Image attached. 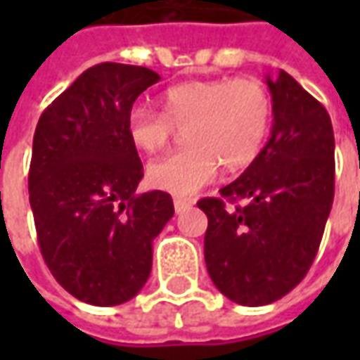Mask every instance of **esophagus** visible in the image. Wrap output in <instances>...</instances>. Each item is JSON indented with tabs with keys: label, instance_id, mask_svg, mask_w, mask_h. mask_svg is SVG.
Here are the masks:
<instances>
[{
	"label": "esophagus",
	"instance_id": "1",
	"mask_svg": "<svg viewBox=\"0 0 360 360\" xmlns=\"http://www.w3.org/2000/svg\"><path fill=\"white\" fill-rule=\"evenodd\" d=\"M191 206H193V202H191V200H185V198H175V200H173V208H175L177 214L185 212L187 208H191Z\"/></svg>",
	"mask_w": 360,
	"mask_h": 360
}]
</instances>
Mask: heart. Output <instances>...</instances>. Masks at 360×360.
I'll return each mask as SVG.
<instances>
[{"mask_svg": "<svg viewBox=\"0 0 360 360\" xmlns=\"http://www.w3.org/2000/svg\"><path fill=\"white\" fill-rule=\"evenodd\" d=\"M271 125V98L257 79L191 81L172 86L164 96V113L133 108L127 119L129 139L154 154L185 129L187 148L172 152L148 165L152 187L191 196L227 172L245 169L264 148Z\"/></svg>", "mask_w": 360, "mask_h": 360, "instance_id": "heart-1", "label": "heart"}]
</instances>
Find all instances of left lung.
<instances>
[{
	"label": "left lung",
	"mask_w": 360,
	"mask_h": 360,
	"mask_svg": "<svg viewBox=\"0 0 360 360\" xmlns=\"http://www.w3.org/2000/svg\"><path fill=\"white\" fill-rule=\"evenodd\" d=\"M270 141L219 196L198 200L208 216L204 260L214 285L245 307L278 301L314 262L335 183L333 129L316 98L291 75L266 77Z\"/></svg>",
	"instance_id": "obj_1"
}]
</instances>
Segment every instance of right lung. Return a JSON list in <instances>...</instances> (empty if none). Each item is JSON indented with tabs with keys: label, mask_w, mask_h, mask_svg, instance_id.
Masks as SVG:
<instances>
[{
	"label": "right lung",
	"mask_w": 360,
	"mask_h": 360,
	"mask_svg": "<svg viewBox=\"0 0 360 360\" xmlns=\"http://www.w3.org/2000/svg\"><path fill=\"white\" fill-rule=\"evenodd\" d=\"M158 81L146 67L98 63L36 125L28 195L40 252L59 285L96 307L141 291L173 216L167 193H134L144 173L127 131L134 100Z\"/></svg>",
	"instance_id": "1"
}]
</instances>
